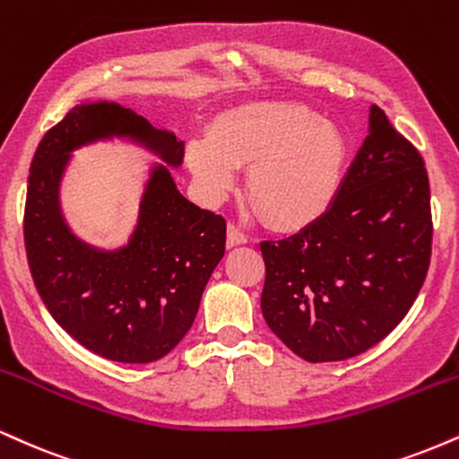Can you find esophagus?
<instances>
[{
	"mask_svg": "<svg viewBox=\"0 0 459 459\" xmlns=\"http://www.w3.org/2000/svg\"><path fill=\"white\" fill-rule=\"evenodd\" d=\"M226 237H229V246H244L247 244V235L241 229H237L235 224H229V230H226Z\"/></svg>",
	"mask_w": 459,
	"mask_h": 459,
	"instance_id": "1",
	"label": "esophagus"
}]
</instances>
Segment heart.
I'll return each instance as SVG.
<instances>
[{"instance_id":"b5f03b06","label":"heart","mask_w":459,"mask_h":459,"mask_svg":"<svg viewBox=\"0 0 459 459\" xmlns=\"http://www.w3.org/2000/svg\"><path fill=\"white\" fill-rule=\"evenodd\" d=\"M187 167L207 198L220 201L247 169V192L278 229H303L327 213L344 181L349 143L333 121L290 102L230 110L192 141Z\"/></svg>"}]
</instances>
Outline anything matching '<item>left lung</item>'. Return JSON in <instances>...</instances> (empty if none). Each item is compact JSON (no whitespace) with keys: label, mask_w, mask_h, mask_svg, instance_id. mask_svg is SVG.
<instances>
[{"label":"left lung","mask_w":459,"mask_h":459,"mask_svg":"<svg viewBox=\"0 0 459 459\" xmlns=\"http://www.w3.org/2000/svg\"><path fill=\"white\" fill-rule=\"evenodd\" d=\"M261 310L310 363L372 349L406 316L432 256L429 179L421 153L369 107V134L333 205L297 235L263 241Z\"/></svg>","instance_id":"8db88e82"}]
</instances>
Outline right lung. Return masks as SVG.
Returning a JSON list of instances; mask_svg holds the SVG:
<instances>
[{
    "instance_id": "obj_1",
    "label": "right lung",
    "mask_w": 459,
    "mask_h": 459,
    "mask_svg": "<svg viewBox=\"0 0 459 459\" xmlns=\"http://www.w3.org/2000/svg\"><path fill=\"white\" fill-rule=\"evenodd\" d=\"M115 135L139 142L169 167L184 162V141L132 108L107 100L74 107L42 136L31 160L27 263L47 310L79 344L110 361L152 363L195 323L224 256L226 222L181 196L167 163L152 169L128 245L100 251L81 242L58 207L63 170L74 148Z\"/></svg>"
}]
</instances>
